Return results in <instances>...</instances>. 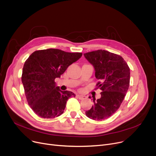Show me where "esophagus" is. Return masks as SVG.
Listing matches in <instances>:
<instances>
[{"label":"esophagus","mask_w":156,"mask_h":156,"mask_svg":"<svg viewBox=\"0 0 156 156\" xmlns=\"http://www.w3.org/2000/svg\"><path fill=\"white\" fill-rule=\"evenodd\" d=\"M76 97L78 98V99H81V100H83V99H86V96L84 95H76Z\"/></svg>","instance_id":"esophagus-1"}]
</instances>
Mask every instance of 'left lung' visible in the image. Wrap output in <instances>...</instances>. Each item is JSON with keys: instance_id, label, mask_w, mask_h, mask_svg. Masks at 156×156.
Instances as JSON below:
<instances>
[{"instance_id": "8db88e82", "label": "left lung", "mask_w": 156, "mask_h": 156, "mask_svg": "<svg viewBox=\"0 0 156 156\" xmlns=\"http://www.w3.org/2000/svg\"><path fill=\"white\" fill-rule=\"evenodd\" d=\"M83 55L94 66L95 78L101 81L97 86L102 91L100 99L94 98V104L85 112L86 116L95 121L108 119L117 111L126 95L129 68L121 56L107 51L97 50Z\"/></svg>"}]
</instances>
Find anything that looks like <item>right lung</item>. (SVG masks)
I'll return each instance as SVG.
<instances>
[{
  "mask_svg": "<svg viewBox=\"0 0 156 156\" xmlns=\"http://www.w3.org/2000/svg\"><path fill=\"white\" fill-rule=\"evenodd\" d=\"M81 55L80 52L48 48L33 52L24 62L21 76L24 93L30 108L38 116H59L69 98L75 97L72 92L61 90L54 80Z\"/></svg>",
  "mask_w": 156,
  "mask_h": 156,
  "instance_id": "right-lung-1",
  "label": "right lung"
}]
</instances>
